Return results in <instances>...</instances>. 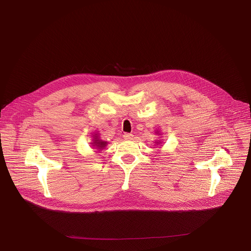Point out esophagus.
<instances>
[{
	"label": "esophagus",
	"instance_id": "esophagus-1",
	"mask_svg": "<svg viewBox=\"0 0 251 251\" xmlns=\"http://www.w3.org/2000/svg\"><path fill=\"white\" fill-rule=\"evenodd\" d=\"M123 137H124L125 140H131V139L133 138V135H132L131 133H125V134L123 135Z\"/></svg>",
	"mask_w": 251,
	"mask_h": 251
}]
</instances>
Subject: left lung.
I'll list each match as a JSON object with an SVG mask.
<instances>
[{"label":"left lung","instance_id":"obj_1","mask_svg":"<svg viewBox=\"0 0 251 251\" xmlns=\"http://www.w3.org/2000/svg\"><path fill=\"white\" fill-rule=\"evenodd\" d=\"M156 134L160 135L161 133H160V131H157V132H156ZM155 143H156L157 145H160V146H161V144H162V141H161V140H158V141H155Z\"/></svg>","mask_w":251,"mask_h":251}]
</instances>
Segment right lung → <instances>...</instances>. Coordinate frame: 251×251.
<instances>
[{
	"instance_id": "1",
	"label": "right lung",
	"mask_w": 251,
	"mask_h": 251,
	"mask_svg": "<svg viewBox=\"0 0 251 251\" xmlns=\"http://www.w3.org/2000/svg\"><path fill=\"white\" fill-rule=\"evenodd\" d=\"M91 146L93 149L97 150V151H102L107 144H108V142L107 141H103L100 138V134L98 132H94L92 135V139H91Z\"/></svg>"
}]
</instances>
